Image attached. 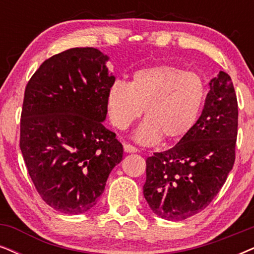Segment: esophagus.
<instances>
[{
    "label": "esophagus",
    "mask_w": 254,
    "mask_h": 254,
    "mask_svg": "<svg viewBox=\"0 0 254 254\" xmlns=\"http://www.w3.org/2000/svg\"><path fill=\"white\" fill-rule=\"evenodd\" d=\"M124 151L127 153H131V152H137V147H134L131 145V144H124Z\"/></svg>",
    "instance_id": "obj_1"
}]
</instances>
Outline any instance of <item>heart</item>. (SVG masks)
Here are the masks:
<instances>
[{
  "instance_id": "obj_1",
  "label": "heart",
  "mask_w": 254,
  "mask_h": 254,
  "mask_svg": "<svg viewBox=\"0 0 254 254\" xmlns=\"http://www.w3.org/2000/svg\"><path fill=\"white\" fill-rule=\"evenodd\" d=\"M206 98V83L199 73L172 64L138 69L130 83L116 79L107 94L108 115L118 129H127L142 115L146 118L134 131L143 145L178 142L197 123Z\"/></svg>"
}]
</instances>
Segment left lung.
<instances>
[{
  "instance_id": "obj_1",
  "label": "left lung",
  "mask_w": 254,
  "mask_h": 254,
  "mask_svg": "<svg viewBox=\"0 0 254 254\" xmlns=\"http://www.w3.org/2000/svg\"><path fill=\"white\" fill-rule=\"evenodd\" d=\"M238 102L231 77L220 71L194 127L171 149L146 158L143 193L153 213L183 220L208 206L236 159Z\"/></svg>"
}]
</instances>
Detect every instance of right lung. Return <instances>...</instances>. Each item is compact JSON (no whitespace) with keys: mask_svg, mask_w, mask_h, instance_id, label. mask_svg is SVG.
Instances as JSON below:
<instances>
[{"mask_svg":"<svg viewBox=\"0 0 254 254\" xmlns=\"http://www.w3.org/2000/svg\"><path fill=\"white\" fill-rule=\"evenodd\" d=\"M108 60L95 48H72L44 61L25 86L22 155L38 194L60 212L94 207L123 158L116 133L103 125L116 79Z\"/></svg>","mask_w":254,"mask_h":254,"instance_id":"obj_1","label":"right lung"}]
</instances>
